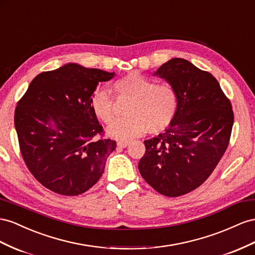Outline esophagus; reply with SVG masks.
Returning a JSON list of instances; mask_svg holds the SVG:
<instances>
[{
    "mask_svg": "<svg viewBox=\"0 0 255 255\" xmlns=\"http://www.w3.org/2000/svg\"><path fill=\"white\" fill-rule=\"evenodd\" d=\"M129 144V142L128 141H118L117 142V146H118L119 148H126V147H128Z\"/></svg>",
    "mask_w": 255,
    "mask_h": 255,
    "instance_id": "esophagus-1",
    "label": "esophagus"
}]
</instances>
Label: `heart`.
Listing matches in <instances>:
<instances>
[{
	"instance_id": "heart-1",
	"label": "heart",
	"mask_w": 255,
	"mask_h": 255,
	"mask_svg": "<svg viewBox=\"0 0 255 255\" xmlns=\"http://www.w3.org/2000/svg\"><path fill=\"white\" fill-rule=\"evenodd\" d=\"M118 98L129 100L125 115L107 128L109 136L117 139H133L144 130L150 134L166 128L177 112V94L167 84H156L140 74L130 73L114 84ZM90 106L93 114L106 125L115 118L114 101L106 89L99 88L92 93Z\"/></svg>"
}]
</instances>
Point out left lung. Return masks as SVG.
<instances>
[{
  "mask_svg": "<svg viewBox=\"0 0 255 255\" xmlns=\"http://www.w3.org/2000/svg\"><path fill=\"white\" fill-rule=\"evenodd\" d=\"M175 89L169 127L144 140L138 169L159 193L176 197L195 190L215 170L229 146L234 113L218 80L188 60L174 58L153 74Z\"/></svg>",
  "mask_w": 255,
  "mask_h": 255,
  "instance_id": "1",
  "label": "left lung"
}]
</instances>
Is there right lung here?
Listing matches in <instances>:
<instances>
[{"label":"right lung","mask_w":255,"mask_h":255,"mask_svg":"<svg viewBox=\"0 0 255 255\" xmlns=\"http://www.w3.org/2000/svg\"><path fill=\"white\" fill-rule=\"evenodd\" d=\"M114 76L68 63L37 75L19 100L15 128L20 152L34 178L54 193H85L104 173L117 143L103 138L90 99L100 81Z\"/></svg>","instance_id":"1"}]
</instances>
